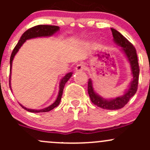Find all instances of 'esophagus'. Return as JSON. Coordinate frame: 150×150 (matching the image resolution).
I'll return each instance as SVG.
<instances>
[{
	"label": "esophagus",
	"instance_id": "1",
	"mask_svg": "<svg viewBox=\"0 0 150 150\" xmlns=\"http://www.w3.org/2000/svg\"><path fill=\"white\" fill-rule=\"evenodd\" d=\"M85 69V64L83 63H80V64H77V66L75 67V71L77 72H79V71H83Z\"/></svg>",
	"mask_w": 150,
	"mask_h": 150
}]
</instances>
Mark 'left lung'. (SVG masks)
Listing matches in <instances>:
<instances>
[{"label": "left lung", "instance_id": "left-lung-1", "mask_svg": "<svg viewBox=\"0 0 150 150\" xmlns=\"http://www.w3.org/2000/svg\"><path fill=\"white\" fill-rule=\"evenodd\" d=\"M111 30L112 33L113 40L117 46L121 47L120 50L125 54L128 62L130 63L132 80L122 96H117L115 99H104L95 91L93 87L92 80L90 78L88 83V93L91 98V101L93 104L105 110H115L122 108L128 103L130 99L137 93L139 75V66L138 63L137 51L132 43H130L117 30L113 28H111Z\"/></svg>", "mask_w": 150, "mask_h": 150}]
</instances>
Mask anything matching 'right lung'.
<instances>
[{"mask_svg": "<svg viewBox=\"0 0 150 150\" xmlns=\"http://www.w3.org/2000/svg\"><path fill=\"white\" fill-rule=\"evenodd\" d=\"M59 30V27L58 26H54V25H37V26H35L33 28H31L28 29L27 31H25V33L22 34V37L19 39V42L16 44V46H15V48H13V51H12V54L11 55L10 58V78H9V86L11 88V67H12V62H13V59L14 58L15 55L16 54V53L18 52V51L19 50V48H21V46L24 44L25 41L27 40L32 38H40V37H49V36L53 35L54 34H55ZM72 75V72H69V73H67L64 77L61 79L59 82V93L58 96H57V99H56L55 102H54L52 104H51L48 107H46V108L41 109V110H33V109H28L27 107H24L23 105H22L21 104L20 106L24 108L25 110H26L27 111L30 112H46L51 111V110H53L54 108H55L56 107L59 105L60 103V101H61L62 96L63 93V89H64L65 83L68 81V80L71 78Z\"/></svg>", "mask_w": 150, "mask_h": 150, "instance_id": "obj_1", "label": "right lung"}]
</instances>
